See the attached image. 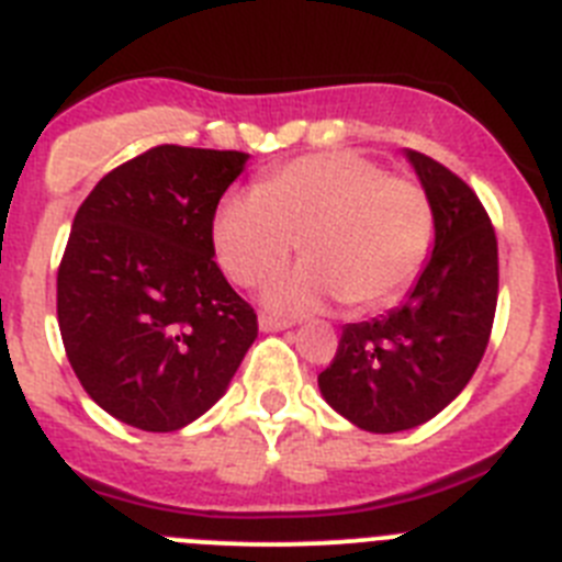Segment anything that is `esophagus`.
Masks as SVG:
<instances>
[{"mask_svg": "<svg viewBox=\"0 0 562 562\" xmlns=\"http://www.w3.org/2000/svg\"><path fill=\"white\" fill-rule=\"evenodd\" d=\"M258 326H261V331H281V329H290L292 321H286V317H276V315H258Z\"/></svg>", "mask_w": 562, "mask_h": 562, "instance_id": "obj_1", "label": "esophagus"}]
</instances>
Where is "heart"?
Listing matches in <instances>:
<instances>
[{"instance_id": "obj_1", "label": "heart", "mask_w": 562, "mask_h": 562, "mask_svg": "<svg viewBox=\"0 0 562 562\" xmlns=\"http://www.w3.org/2000/svg\"><path fill=\"white\" fill-rule=\"evenodd\" d=\"M430 238L425 188L349 151L286 162L256 193L227 196L213 220V250L238 286L265 284L301 245L304 265L267 292L292 312L331 295L349 310L389 304L419 276Z\"/></svg>"}]
</instances>
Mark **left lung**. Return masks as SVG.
Returning a JSON list of instances; mask_svg holds the SVG:
<instances>
[{
  "label": "left lung",
  "instance_id": "8db88e82",
  "mask_svg": "<svg viewBox=\"0 0 562 562\" xmlns=\"http://www.w3.org/2000/svg\"><path fill=\"white\" fill-rule=\"evenodd\" d=\"M434 207L436 245L408 301L342 329L321 394L369 434L434 419L464 391L498 304V241L475 191L448 166L408 151Z\"/></svg>",
  "mask_w": 562,
  "mask_h": 562
}]
</instances>
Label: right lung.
I'll return each instance as SVG.
<instances>
[{
  "label": "right lung",
  "instance_id": "obj_1",
  "mask_svg": "<svg viewBox=\"0 0 562 562\" xmlns=\"http://www.w3.org/2000/svg\"><path fill=\"white\" fill-rule=\"evenodd\" d=\"M247 154L154 146L78 207L58 265V329L83 391L114 419L171 434L225 394L256 310L213 261V216Z\"/></svg>",
  "mask_w": 562,
  "mask_h": 562
}]
</instances>
